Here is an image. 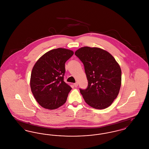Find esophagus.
Returning a JSON list of instances; mask_svg holds the SVG:
<instances>
[{
    "label": "esophagus",
    "mask_w": 149,
    "mask_h": 149,
    "mask_svg": "<svg viewBox=\"0 0 149 149\" xmlns=\"http://www.w3.org/2000/svg\"><path fill=\"white\" fill-rule=\"evenodd\" d=\"M74 86L75 87V88H77V86H78V82H77V83H74Z\"/></svg>",
    "instance_id": "1"
}]
</instances>
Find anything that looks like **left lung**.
<instances>
[{
    "mask_svg": "<svg viewBox=\"0 0 149 149\" xmlns=\"http://www.w3.org/2000/svg\"><path fill=\"white\" fill-rule=\"evenodd\" d=\"M75 55L84 64L88 81L86 89H80L85 102L98 109L110 106L121 85L119 64L108 52L98 47H81Z\"/></svg>",
    "mask_w": 149,
    "mask_h": 149,
    "instance_id": "1",
    "label": "left lung"
}]
</instances>
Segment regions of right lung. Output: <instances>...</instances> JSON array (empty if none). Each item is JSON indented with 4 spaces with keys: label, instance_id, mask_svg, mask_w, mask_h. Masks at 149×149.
Masks as SVG:
<instances>
[{
    "label": "right lung",
    "instance_id": "1",
    "mask_svg": "<svg viewBox=\"0 0 149 149\" xmlns=\"http://www.w3.org/2000/svg\"><path fill=\"white\" fill-rule=\"evenodd\" d=\"M73 54L69 49H53L45 53L35 64L30 86L36 101L43 108L55 109L66 102L71 88L64 81L65 64Z\"/></svg>",
    "mask_w": 149,
    "mask_h": 149
}]
</instances>
